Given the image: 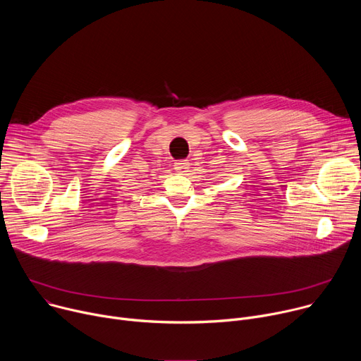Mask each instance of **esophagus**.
Instances as JSON below:
<instances>
[{"instance_id":"esophagus-1","label":"esophagus","mask_w":361,"mask_h":361,"mask_svg":"<svg viewBox=\"0 0 361 361\" xmlns=\"http://www.w3.org/2000/svg\"><path fill=\"white\" fill-rule=\"evenodd\" d=\"M188 169H190V164L187 161H178L174 164V170L178 173V174H185L188 173Z\"/></svg>"}]
</instances>
